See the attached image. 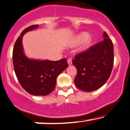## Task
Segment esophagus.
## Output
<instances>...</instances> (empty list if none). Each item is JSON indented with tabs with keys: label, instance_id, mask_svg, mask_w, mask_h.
<instances>
[{
	"label": "esophagus",
	"instance_id": "esophagus-1",
	"mask_svg": "<svg viewBox=\"0 0 130 130\" xmlns=\"http://www.w3.org/2000/svg\"><path fill=\"white\" fill-rule=\"evenodd\" d=\"M68 65H72V58H69L68 60Z\"/></svg>",
	"mask_w": 130,
	"mask_h": 130
}]
</instances>
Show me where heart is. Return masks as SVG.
Wrapping results in <instances>:
<instances>
[{"label": "heart", "mask_w": 130, "mask_h": 130, "mask_svg": "<svg viewBox=\"0 0 130 130\" xmlns=\"http://www.w3.org/2000/svg\"><path fill=\"white\" fill-rule=\"evenodd\" d=\"M94 41L93 36H90L88 35V32H82L81 33L77 35L75 38L73 39L71 42V45L75 46V45H79L83 43L81 50L82 51H85V50L88 49L89 47L91 46V44H92Z\"/></svg>", "instance_id": "heart-1"}]
</instances>
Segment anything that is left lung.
<instances>
[{
  "instance_id": "left-lung-1",
  "label": "left lung",
  "mask_w": 130,
  "mask_h": 130,
  "mask_svg": "<svg viewBox=\"0 0 130 130\" xmlns=\"http://www.w3.org/2000/svg\"><path fill=\"white\" fill-rule=\"evenodd\" d=\"M103 37V41L76 54L72 61L77 70L75 84L83 91L99 89L110 76L114 60L113 45L105 31Z\"/></svg>"
}]
</instances>
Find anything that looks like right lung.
<instances>
[{
    "mask_svg": "<svg viewBox=\"0 0 130 130\" xmlns=\"http://www.w3.org/2000/svg\"><path fill=\"white\" fill-rule=\"evenodd\" d=\"M32 25L23 31L13 49V63L18 81L25 90L34 95H46L55 89L57 78L68 67L65 58L58 61L29 59L23 53L22 37L38 27Z\"/></svg>",
    "mask_w": 130,
    "mask_h": 130,
    "instance_id": "right-lung-1",
    "label": "right lung"
}]
</instances>
